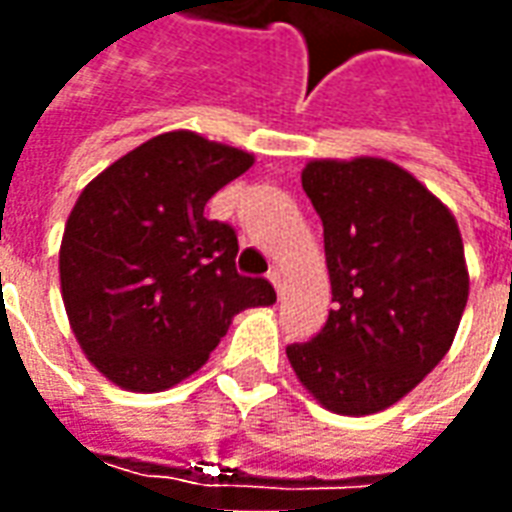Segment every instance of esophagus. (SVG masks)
Instances as JSON below:
<instances>
[{"label": "esophagus", "mask_w": 512, "mask_h": 512, "mask_svg": "<svg viewBox=\"0 0 512 512\" xmlns=\"http://www.w3.org/2000/svg\"><path fill=\"white\" fill-rule=\"evenodd\" d=\"M268 282H271V285L277 288L279 296H282V274H279L277 268H271V271H268Z\"/></svg>", "instance_id": "esophagus-1"}]
</instances>
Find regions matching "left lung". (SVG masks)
I'll return each instance as SVG.
<instances>
[{"instance_id":"obj_1","label":"left lung","mask_w":512,"mask_h":512,"mask_svg":"<svg viewBox=\"0 0 512 512\" xmlns=\"http://www.w3.org/2000/svg\"><path fill=\"white\" fill-rule=\"evenodd\" d=\"M301 186L323 222L334 310L288 345L323 408L365 417L395 406L450 351L469 299L452 211L386 158H312Z\"/></svg>"}]
</instances>
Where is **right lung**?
<instances>
[{
	"instance_id": "right-lung-1",
	"label": "right lung",
	"mask_w": 512,
	"mask_h": 512,
	"mask_svg": "<svg viewBox=\"0 0 512 512\" xmlns=\"http://www.w3.org/2000/svg\"><path fill=\"white\" fill-rule=\"evenodd\" d=\"M255 156L167 131L95 175L65 222L60 288L84 356L128 392H164L197 373L241 310L268 307L266 279L235 271L230 224L205 202Z\"/></svg>"
}]
</instances>
